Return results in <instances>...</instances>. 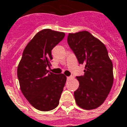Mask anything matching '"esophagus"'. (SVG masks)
<instances>
[{
    "instance_id": "34e87169",
    "label": "esophagus",
    "mask_w": 127,
    "mask_h": 127,
    "mask_svg": "<svg viewBox=\"0 0 127 127\" xmlns=\"http://www.w3.org/2000/svg\"><path fill=\"white\" fill-rule=\"evenodd\" d=\"M70 78H71L70 77H67V79H70Z\"/></svg>"
}]
</instances>
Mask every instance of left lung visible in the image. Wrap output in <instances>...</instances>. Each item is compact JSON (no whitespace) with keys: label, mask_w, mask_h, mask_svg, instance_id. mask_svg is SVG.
<instances>
[{"label":"left lung","mask_w":127,"mask_h":127,"mask_svg":"<svg viewBox=\"0 0 127 127\" xmlns=\"http://www.w3.org/2000/svg\"><path fill=\"white\" fill-rule=\"evenodd\" d=\"M68 43L78 62L85 65L84 75L77 77L79 86L74 92L76 104L92 110L101 106L113 83V63L105 45L87 31L69 33Z\"/></svg>","instance_id":"8db88e82"}]
</instances>
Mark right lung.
Returning a JSON list of instances; mask_svg holds the SVG:
<instances>
[{
  "instance_id": "add662e5",
  "label": "right lung",
  "mask_w": 127,
  "mask_h": 127,
  "mask_svg": "<svg viewBox=\"0 0 127 127\" xmlns=\"http://www.w3.org/2000/svg\"><path fill=\"white\" fill-rule=\"evenodd\" d=\"M64 32L44 29L37 32L23 50L17 68L22 93L35 109L48 111L59 104L66 77L49 72L51 50L62 41Z\"/></svg>"
}]
</instances>
